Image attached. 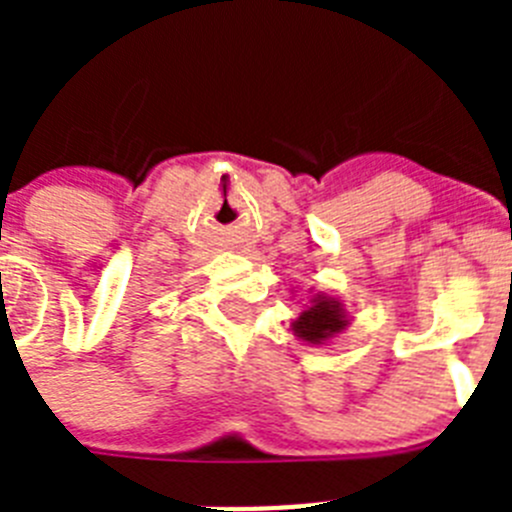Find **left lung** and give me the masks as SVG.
Returning a JSON list of instances; mask_svg holds the SVG:
<instances>
[{
    "label": "left lung",
    "instance_id": "8db88e82",
    "mask_svg": "<svg viewBox=\"0 0 512 512\" xmlns=\"http://www.w3.org/2000/svg\"><path fill=\"white\" fill-rule=\"evenodd\" d=\"M343 325H346V320H343L341 305L333 300H325V297H318V300L312 302V307L302 312L300 320L295 323V330L297 336L305 338V341L320 343L333 336V333H338Z\"/></svg>",
    "mask_w": 512,
    "mask_h": 512
}]
</instances>
